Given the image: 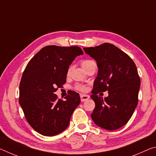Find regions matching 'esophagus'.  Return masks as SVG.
<instances>
[{"label": "esophagus", "mask_w": 156, "mask_h": 156, "mask_svg": "<svg viewBox=\"0 0 156 156\" xmlns=\"http://www.w3.org/2000/svg\"><path fill=\"white\" fill-rule=\"evenodd\" d=\"M89 95H86V94H80V99L82 102H84L86 100H87L89 99Z\"/></svg>", "instance_id": "esophagus-1"}]
</instances>
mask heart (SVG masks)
I'll list each match as a JSON object with an SVG mask.
<instances>
[{"label": "heart", "mask_w": 156, "mask_h": 156, "mask_svg": "<svg viewBox=\"0 0 156 156\" xmlns=\"http://www.w3.org/2000/svg\"><path fill=\"white\" fill-rule=\"evenodd\" d=\"M94 62L93 60H83V62H81V65L82 67L84 68V69H85L88 67V66L91 64V63ZM71 69H72V67H69L68 69V73H69L71 72ZM76 89H78V90H80V91H84L85 90V87L83 86V85H77L76 87Z\"/></svg>", "instance_id": "obj_1"}]
</instances>
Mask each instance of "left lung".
Wrapping results in <instances>:
<instances>
[{
    "label": "left lung",
    "instance_id": "obj_1",
    "mask_svg": "<svg viewBox=\"0 0 156 156\" xmlns=\"http://www.w3.org/2000/svg\"><path fill=\"white\" fill-rule=\"evenodd\" d=\"M96 60L98 68L91 91L95 108L91 117L97 126L115 130L126 124L138 105L140 79L130 57L112 44L83 48ZM108 90L103 99L96 94Z\"/></svg>",
    "mask_w": 156,
    "mask_h": 156
}]
</instances>
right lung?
Listing matches in <instances>:
<instances>
[{
	"mask_svg": "<svg viewBox=\"0 0 156 156\" xmlns=\"http://www.w3.org/2000/svg\"><path fill=\"white\" fill-rule=\"evenodd\" d=\"M83 54L77 46L49 45L26 67L19 87V104L28 123L41 135L54 136L65 131L80 104V96L75 91H71L65 100H58L54 92L65 83L75 58Z\"/></svg>",
	"mask_w": 156,
	"mask_h": 156,
	"instance_id": "obj_1",
	"label": "right lung"
}]
</instances>
